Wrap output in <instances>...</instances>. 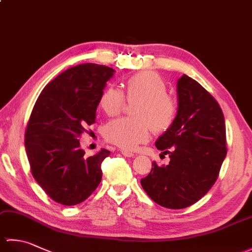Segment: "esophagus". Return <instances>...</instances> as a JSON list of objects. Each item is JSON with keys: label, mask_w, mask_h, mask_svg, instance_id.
Returning a JSON list of instances; mask_svg holds the SVG:
<instances>
[{"label": "esophagus", "mask_w": 252, "mask_h": 252, "mask_svg": "<svg viewBox=\"0 0 252 252\" xmlns=\"http://www.w3.org/2000/svg\"><path fill=\"white\" fill-rule=\"evenodd\" d=\"M121 154H122L125 157H133V156H134V153L129 152V151H122Z\"/></svg>", "instance_id": "34e87169"}]
</instances>
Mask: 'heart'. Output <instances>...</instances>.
<instances>
[{
	"label": "heart",
	"mask_w": 252,
	"mask_h": 252,
	"mask_svg": "<svg viewBox=\"0 0 252 252\" xmlns=\"http://www.w3.org/2000/svg\"><path fill=\"white\" fill-rule=\"evenodd\" d=\"M168 87L163 78L154 71L133 74L126 82V98L137 100L133 106V118H119L107 123L104 136L108 142L126 151L149 140L152 129L161 133L173 125L178 104L167 93ZM126 104L122 91L107 88L99 97V106L107 116L119 115Z\"/></svg>",
	"instance_id": "heart-1"
}]
</instances>
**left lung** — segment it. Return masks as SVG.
I'll return each mask as SVG.
<instances>
[{"mask_svg":"<svg viewBox=\"0 0 252 252\" xmlns=\"http://www.w3.org/2000/svg\"><path fill=\"white\" fill-rule=\"evenodd\" d=\"M178 114L155 143L169 154L168 165L153 161L141 180L143 189L158 205L183 209L205 196L226 156L225 121L220 105L201 85L183 74L178 81Z\"/></svg>","mask_w":252,"mask_h":252,"instance_id":"1","label":"left lung"}]
</instances>
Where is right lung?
I'll return each instance as SVG.
<instances>
[{
    "mask_svg": "<svg viewBox=\"0 0 252 252\" xmlns=\"http://www.w3.org/2000/svg\"><path fill=\"white\" fill-rule=\"evenodd\" d=\"M110 67L81 63L52 80L37 97L25 133V147L34 180L53 200L65 206L84 201L101 181V148L84 156L79 136L93 125Z\"/></svg>",
    "mask_w": 252,
    "mask_h": 252,
    "instance_id": "obj_1",
    "label": "right lung"
}]
</instances>
